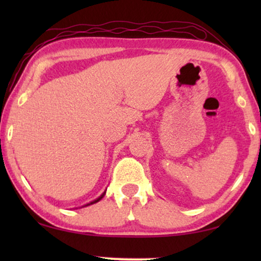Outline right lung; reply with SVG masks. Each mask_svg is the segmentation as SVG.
<instances>
[{
	"label": "right lung",
	"instance_id": "right-lung-1",
	"mask_svg": "<svg viewBox=\"0 0 261 261\" xmlns=\"http://www.w3.org/2000/svg\"><path fill=\"white\" fill-rule=\"evenodd\" d=\"M105 195H106V192H105V194H103V195L101 196V197H98L97 199H95V201H94V202H91V203H90V204H94V203H96V202H98V201H99V199H102V198H103V196H105ZM90 204H87V205H90Z\"/></svg>",
	"mask_w": 261,
	"mask_h": 261
}]
</instances>
